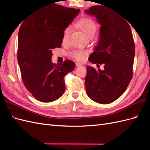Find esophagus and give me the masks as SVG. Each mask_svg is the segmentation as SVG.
<instances>
[{"mask_svg":"<svg viewBox=\"0 0 150 150\" xmlns=\"http://www.w3.org/2000/svg\"><path fill=\"white\" fill-rule=\"evenodd\" d=\"M76 66H77V67H79V66H82V64L81 63H80V62H76Z\"/></svg>","mask_w":150,"mask_h":150,"instance_id":"esophagus-1","label":"esophagus"}]
</instances>
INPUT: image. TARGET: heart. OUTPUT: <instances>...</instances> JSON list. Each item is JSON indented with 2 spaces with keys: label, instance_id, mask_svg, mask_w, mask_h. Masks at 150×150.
<instances>
[{
  "label": "heart",
  "instance_id": "1",
  "mask_svg": "<svg viewBox=\"0 0 150 150\" xmlns=\"http://www.w3.org/2000/svg\"><path fill=\"white\" fill-rule=\"evenodd\" d=\"M76 26L78 28V29L80 30L82 33L86 37V38L93 37L97 29V24L95 23L93 20L89 17H83L80 18L76 22ZM69 27L66 28L64 30L62 36L63 42H64L66 40V38L69 33ZM87 55L88 52L84 50H73L69 53L70 57H71L72 58L75 60H79V61L84 60Z\"/></svg>",
  "mask_w": 150,
  "mask_h": 150
}]
</instances>
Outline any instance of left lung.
<instances>
[{
    "mask_svg": "<svg viewBox=\"0 0 150 150\" xmlns=\"http://www.w3.org/2000/svg\"><path fill=\"white\" fill-rule=\"evenodd\" d=\"M105 6H93L85 11L101 25L99 41L89 60L104 65V70L87 67L86 90L91 100L103 104L113 103L126 91L133 77L135 52L129 24Z\"/></svg>",
    "mask_w": 150,
    "mask_h": 150,
    "instance_id": "left-lung-1",
    "label": "left lung"
}]
</instances>
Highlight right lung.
<instances>
[{
	"label": "right lung",
	"mask_w": 150,
	"mask_h": 150,
	"mask_svg": "<svg viewBox=\"0 0 150 150\" xmlns=\"http://www.w3.org/2000/svg\"><path fill=\"white\" fill-rule=\"evenodd\" d=\"M80 9L54 4L22 22L18 31L17 60L22 82L34 98L51 103L65 91L64 77L75 64L66 60L53 64L52 50L60 47L63 31Z\"/></svg>",
	"instance_id": "1"
}]
</instances>
